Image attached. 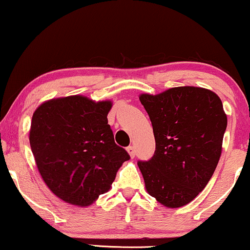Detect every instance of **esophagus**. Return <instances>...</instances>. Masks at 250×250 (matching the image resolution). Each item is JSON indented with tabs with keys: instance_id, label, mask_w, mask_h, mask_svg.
<instances>
[{
	"instance_id": "esophagus-1",
	"label": "esophagus",
	"mask_w": 250,
	"mask_h": 250,
	"mask_svg": "<svg viewBox=\"0 0 250 250\" xmlns=\"http://www.w3.org/2000/svg\"><path fill=\"white\" fill-rule=\"evenodd\" d=\"M126 150H128L129 155H130V157H131V159H133V157L136 156V149H135V147H133V146L126 147Z\"/></svg>"
}]
</instances>
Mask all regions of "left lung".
Returning a JSON list of instances; mask_svg holds the SVG:
<instances>
[{"label": "left lung", "mask_w": 250, "mask_h": 250, "mask_svg": "<svg viewBox=\"0 0 250 250\" xmlns=\"http://www.w3.org/2000/svg\"><path fill=\"white\" fill-rule=\"evenodd\" d=\"M139 100L155 137L152 159L138 161L147 191L167 207L185 206L206 187L219 163L228 124L222 102L191 86Z\"/></svg>", "instance_id": "8db88e82"}]
</instances>
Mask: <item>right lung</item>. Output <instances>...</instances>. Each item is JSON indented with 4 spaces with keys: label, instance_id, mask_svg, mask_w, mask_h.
<instances>
[{
    "label": "right lung",
    "instance_id": "right-lung-1",
    "mask_svg": "<svg viewBox=\"0 0 250 250\" xmlns=\"http://www.w3.org/2000/svg\"><path fill=\"white\" fill-rule=\"evenodd\" d=\"M111 102L68 96L45 102L35 111L29 142L38 171L64 202L87 206L106 192L119 167L130 160L107 124Z\"/></svg>",
    "mask_w": 250,
    "mask_h": 250
}]
</instances>
